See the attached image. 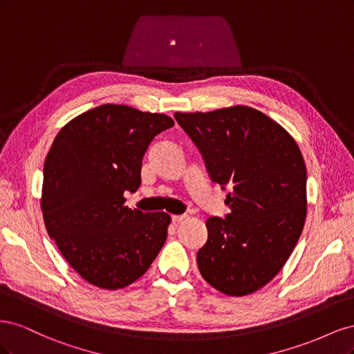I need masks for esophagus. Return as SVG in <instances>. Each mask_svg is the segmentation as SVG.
<instances>
[{"instance_id": "1", "label": "esophagus", "mask_w": 354, "mask_h": 354, "mask_svg": "<svg viewBox=\"0 0 354 354\" xmlns=\"http://www.w3.org/2000/svg\"><path fill=\"white\" fill-rule=\"evenodd\" d=\"M171 220H173V223H180V221L186 220V216H173L171 217Z\"/></svg>"}]
</instances>
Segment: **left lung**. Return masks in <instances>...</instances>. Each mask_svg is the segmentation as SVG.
<instances>
[{
    "instance_id": "1",
    "label": "left lung",
    "mask_w": 354,
    "mask_h": 354,
    "mask_svg": "<svg viewBox=\"0 0 354 354\" xmlns=\"http://www.w3.org/2000/svg\"><path fill=\"white\" fill-rule=\"evenodd\" d=\"M174 118L198 147L211 181L230 187L224 201L230 212L207 220L199 272L223 294H252L279 273L303 232V155L279 124L248 106Z\"/></svg>"
}]
</instances>
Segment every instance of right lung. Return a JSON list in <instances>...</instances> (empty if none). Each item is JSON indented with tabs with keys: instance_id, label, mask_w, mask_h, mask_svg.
<instances>
[{
	"instance_id": "1",
	"label": "right lung",
	"mask_w": 354,
	"mask_h": 354,
	"mask_svg": "<svg viewBox=\"0 0 354 354\" xmlns=\"http://www.w3.org/2000/svg\"><path fill=\"white\" fill-rule=\"evenodd\" d=\"M169 116L102 104L62 128L44 164L41 208L50 238L85 281L120 289L143 276L167 239L171 217L125 207L142 185L149 145Z\"/></svg>"
}]
</instances>
